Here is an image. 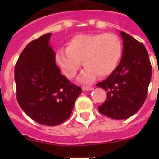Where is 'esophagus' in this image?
<instances>
[{"label":"esophagus","instance_id":"obj_1","mask_svg":"<svg viewBox=\"0 0 159 159\" xmlns=\"http://www.w3.org/2000/svg\"><path fill=\"white\" fill-rule=\"evenodd\" d=\"M82 89H83V91H92V90H93V88H91V87H83V88H82Z\"/></svg>","mask_w":159,"mask_h":159}]
</instances>
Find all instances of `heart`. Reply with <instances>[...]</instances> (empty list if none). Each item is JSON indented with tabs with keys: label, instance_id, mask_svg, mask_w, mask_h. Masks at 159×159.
I'll list each match as a JSON object with an SVG mask.
<instances>
[{
	"label": "heart",
	"instance_id": "heart-1",
	"mask_svg": "<svg viewBox=\"0 0 159 159\" xmlns=\"http://www.w3.org/2000/svg\"><path fill=\"white\" fill-rule=\"evenodd\" d=\"M122 45L118 37L113 34H86L71 38L66 49L56 51L55 62L68 78H75L83 61L85 68L78 81L89 84L97 75L107 77L113 73L119 65Z\"/></svg>",
	"mask_w": 159,
	"mask_h": 159
}]
</instances>
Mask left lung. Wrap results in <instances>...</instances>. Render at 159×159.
<instances>
[{
  "label": "left lung",
  "mask_w": 159,
  "mask_h": 159,
  "mask_svg": "<svg viewBox=\"0 0 159 159\" xmlns=\"http://www.w3.org/2000/svg\"><path fill=\"white\" fill-rule=\"evenodd\" d=\"M123 52L116 70L96 85L107 91L101 114L113 119H127L143 105L152 78V65L142 43L124 31Z\"/></svg>",
  "instance_id": "1"
}]
</instances>
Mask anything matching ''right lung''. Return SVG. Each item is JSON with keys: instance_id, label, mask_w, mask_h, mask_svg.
Listing matches in <instances>:
<instances>
[{"instance_id": "obj_1", "label": "right lung", "mask_w": 159, "mask_h": 159, "mask_svg": "<svg viewBox=\"0 0 159 159\" xmlns=\"http://www.w3.org/2000/svg\"><path fill=\"white\" fill-rule=\"evenodd\" d=\"M51 36L42 35L25 47L16 63L14 80L22 110L39 124L55 126L69 118L82 90L56 65Z\"/></svg>"}]
</instances>
